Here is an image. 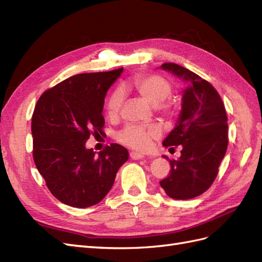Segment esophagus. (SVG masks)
Masks as SVG:
<instances>
[{
  "label": "esophagus",
  "instance_id": "obj_1",
  "mask_svg": "<svg viewBox=\"0 0 262 262\" xmlns=\"http://www.w3.org/2000/svg\"><path fill=\"white\" fill-rule=\"evenodd\" d=\"M129 156L132 159H142L144 158V155L143 154H139V152H135V151H132L129 154Z\"/></svg>",
  "mask_w": 262,
  "mask_h": 262
}]
</instances>
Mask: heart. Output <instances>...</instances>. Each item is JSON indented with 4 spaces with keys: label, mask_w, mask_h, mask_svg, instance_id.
I'll return each instance as SVG.
<instances>
[{
    "label": "heart",
    "mask_w": 262,
    "mask_h": 262,
    "mask_svg": "<svg viewBox=\"0 0 262 262\" xmlns=\"http://www.w3.org/2000/svg\"><path fill=\"white\" fill-rule=\"evenodd\" d=\"M126 89L136 92L147 102L156 106L157 110L166 116H173L177 111V104L168 97L171 95L172 86L168 79L157 74H138L126 84ZM123 95L119 90L113 91L105 102L106 115L111 119L117 118ZM160 136L157 127H143L137 125H127L117 134V140L129 148L145 151L150 147L151 142Z\"/></svg>",
    "instance_id": "1"
}]
</instances>
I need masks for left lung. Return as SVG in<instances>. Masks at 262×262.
Wrapping results in <instances>:
<instances>
[{
  "instance_id": "left-lung-1",
  "label": "left lung",
  "mask_w": 262,
  "mask_h": 262,
  "mask_svg": "<svg viewBox=\"0 0 262 262\" xmlns=\"http://www.w3.org/2000/svg\"><path fill=\"white\" fill-rule=\"evenodd\" d=\"M162 67L189 82L178 124L163 142L170 149L182 146V156L169 160L168 176L159 182L170 198L186 200L204 193L216 179L228 147V117L219 93L208 80L175 63Z\"/></svg>"
}]
</instances>
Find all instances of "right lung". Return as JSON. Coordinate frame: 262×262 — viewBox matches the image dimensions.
<instances>
[{
    "instance_id": "1",
    "label": "right lung",
    "mask_w": 262,
    "mask_h": 262,
    "mask_svg": "<svg viewBox=\"0 0 262 262\" xmlns=\"http://www.w3.org/2000/svg\"><path fill=\"white\" fill-rule=\"evenodd\" d=\"M122 71L76 74L45 91L35 105L33 159L52 195L65 205L98 204L128 159V150L118 144L98 155L85 148L91 135L105 134V95Z\"/></svg>"
}]
</instances>
